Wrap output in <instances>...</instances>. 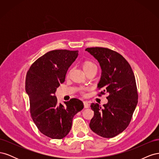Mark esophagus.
<instances>
[{"label": "esophagus", "instance_id": "esophagus-1", "mask_svg": "<svg viewBox=\"0 0 159 159\" xmlns=\"http://www.w3.org/2000/svg\"><path fill=\"white\" fill-rule=\"evenodd\" d=\"M84 108H88L89 107V104L88 102H86V101H85V102H84Z\"/></svg>", "mask_w": 159, "mask_h": 159}]
</instances>
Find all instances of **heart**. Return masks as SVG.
Listing matches in <instances>:
<instances>
[{"label":"heart","mask_w":159,"mask_h":159,"mask_svg":"<svg viewBox=\"0 0 159 159\" xmlns=\"http://www.w3.org/2000/svg\"><path fill=\"white\" fill-rule=\"evenodd\" d=\"M93 67H96V66L93 63V62L88 61H85V63L84 64L83 68H84V71H88V70L93 68Z\"/></svg>","instance_id":"obj_1"}]
</instances>
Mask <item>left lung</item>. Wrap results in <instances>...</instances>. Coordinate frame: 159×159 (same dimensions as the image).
<instances>
[{
  "instance_id": "1",
  "label": "left lung",
  "mask_w": 159,
  "mask_h": 159,
  "mask_svg": "<svg viewBox=\"0 0 159 159\" xmlns=\"http://www.w3.org/2000/svg\"><path fill=\"white\" fill-rule=\"evenodd\" d=\"M85 51L99 63L102 75L98 84L101 93L107 92L108 102L103 107L91 103L94 116L90 129L98 135L112 138L122 133L131 121L138 102L135 78L131 66L119 53L105 48H88Z\"/></svg>"
}]
</instances>
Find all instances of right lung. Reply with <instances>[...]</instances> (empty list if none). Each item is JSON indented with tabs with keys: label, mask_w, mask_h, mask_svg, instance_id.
<instances>
[{
	"label": "right lung",
	"mask_w": 159,
	"mask_h": 159,
	"mask_svg": "<svg viewBox=\"0 0 159 159\" xmlns=\"http://www.w3.org/2000/svg\"><path fill=\"white\" fill-rule=\"evenodd\" d=\"M78 56L77 50L50 51L35 61L27 72L25 87L32 119L39 131L52 139L65 137L70 131L74 116L84 108L78 99L62 105L54 95Z\"/></svg>",
	"instance_id": "1"
}]
</instances>
